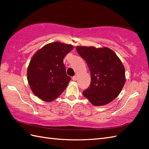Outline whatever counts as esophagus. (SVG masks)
Returning <instances> with one entry per match:
<instances>
[{
	"mask_svg": "<svg viewBox=\"0 0 149 149\" xmlns=\"http://www.w3.org/2000/svg\"><path fill=\"white\" fill-rule=\"evenodd\" d=\"M77 77L76 76V75H75V76H74L72 77V79H73V81H77Z\"/></svg>",
	"mask_w": 149,
	"mask_h": 149,
	"instance_id": "esophagus-1",
	"label": "esophagus"
}]
</instances>
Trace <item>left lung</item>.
Instances as JSON below:
<instances>
[{
    "instance_id": "obj_1",
    "label": "left lung",
    "mask_w": 149,
    "mask_h": 149,
    "mask_svg": "<svg viewBox=\"0 0 149 149\" xmlns=\"http://www.w3.org/2000/svg\"><path fill=\"white\" fill-rule=\"evenodd\" d=\"M76 50L86 61L91 73V84L83 91L93 106H100L115 99L125 83V70L115 52L107 47L77 46Z\"/></svg>"
}]
</instances>
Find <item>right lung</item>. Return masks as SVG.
I'll return each instance as SVG.
<instances>
[{"label": "right lung", "mask_w": 149, "mask_h": 149, "mask_svg": "<svg viewBox=\"0 0 149 149\" xmlns=\"http://www.w3.org/2000/svg\"><path fill=\"white\" fill-rule=\"evenodd\" d=\"M74 46L61 42L47 44L31 58L27 75L31 90L36 97L51 102L61 95L71 78L66 74L63 59Z\"/></svg>", "instance_id": "right-lung-1"}]
</instances>
